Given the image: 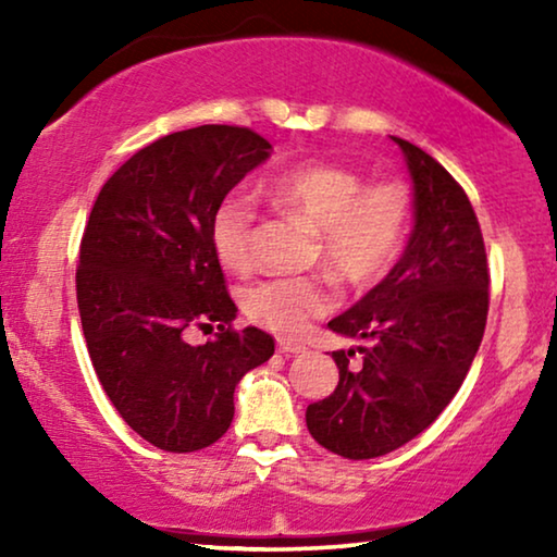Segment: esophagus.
I'll list each match as a JSON object with an SVG mask.
<instances>
[{
	"label": "esophagus",
	"mask_w": 557,
	"mask_h": 557,
	"mask_svg": "<svg viewBox=\"0 0 557 557\" xmlns=\"http://www.w3.org/2000/svg\"><path fill=\"white\" fill-rule=\"evenodd\" d=\"M278 349L284 355H299V352H304V347L299 345V342H292V339H278Z\"/></svg>",
	"instance_id": "1"
}]
</instances>
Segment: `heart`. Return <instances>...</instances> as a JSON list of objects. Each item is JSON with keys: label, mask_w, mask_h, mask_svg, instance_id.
I'll return each instance as SVG.
<instances>
[{"label": "heart", "mask_w": 557, "mask_h": 557, "mask_svg": "<svg viewBox=\"0 0 557 557\" xmlns=\"http://www.w3.org/2000/svg\"><path fill=\"white\" fill-rule=\"evenodd\" d=\"M263 195L319 233V256L334 276L370 286L398 261L410 227V193L398 180L364 185L352 166L304 162L271 174ZM256 208L243 193H227L210 218V240L225 269L240 271L250 258ZM330 294L311 278H273L246 296L248 314L284 337H301L324 314Z\"/></svg>", "instance_id": "1"}]
</instances>
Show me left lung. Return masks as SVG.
I'll return each mask as SVG.
<instances>
[{
  "mask_svg": "<svg viewBox=\"0 0 557 557\" xmlns=\"http://www.w3.org/2000/svg\"><path fill=\"white\" fill-rule=\"evenodd\" d=\"M413 182V231L391 273L330 322L360 347L332 352L339 383L307 408L317 444L375 459L436 421L482 345L490 273L474 208L456 180L416 144L393 136ZM360 351L363 364L348 368Z\"/></svg>",
  "mask_w": 557,
  "mask_h": 557,
  "instance_id": "obj_1",
  "label": "left lung"
}]
</instances>
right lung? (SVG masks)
<instances>
[{
    "label": "right lung",
    "instance_id": "obj_1",
    "mask_svg": "<svg viewBox=\"0 0 557 557\" xmlns=\"http://www.w3.org/2000/svg\"><path fill=\"white\" fill-rule=\"evenodd\" d=\"M263 136L197 126L136 151L101 187L81 243V324L96 375L151 446L189 454L233 423L246 372L273 355L271 334L231 330L238 307L210 240L215 205L271 157ZM218 325L189 346V325Z\"/></svg>",
    "mask_w": 557,
    "mask_h": 557
}]
</instances>
